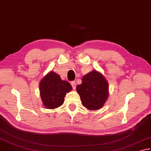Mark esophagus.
Listing matches in <instances>:
<instances>
[{"mask_svg": "<svg viewBox=\"0 0 151 151\" xmlns=\"http://www.w3.org/2000/svg\"><path fill=\"white\" fill-rule=\"evenodd\" d=\"M71 85H72L73 89H75L76 87V81H72V83H71Z\"/></svg>", "mask_w": 151, "mask_h": 151, "instance_id": "obj_1", "label": "esophagus"}]
</instances>
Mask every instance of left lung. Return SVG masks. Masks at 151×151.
I'll list each match as a JSON object with an SVG mask.
<instances>
[{
	"label": "left lung",
	"mask_w": 151,
	"mask_h": 151,
	"mask_svg": "<svg viewBox=\"0 0 151 151\" xmlns=\"http://www.w3.org/2000/svg\"><path fill=\"white\" fill-rule=\"evenodd\" d=\"M76 87L83 106L89 110H98L103 106L109 96V84L101 73L96 70L82 78Z\"/></svg>",
	"instance_id": "1"
}]
</instances>
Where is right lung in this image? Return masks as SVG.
I'll return each instance as SVG.
<instances>
[{
  "instance_id": "add662e5",
  "label": "right lung",
  "mask_w": 151,
  "mask_h": 151,
  "mask_svg": "<svg viewBox=\"0 0 151 151\" xmlns=\"http://www.w3.org/2000/svg\"><path fill=\"white\" fill-rule=\"evenodd\" d=\"M68 81L62 80L57 73L49 72L42 78L39 85L41 97L47 109H56L64 103L66 93L72 90Z\"/></svg>"
}]
</instances>
